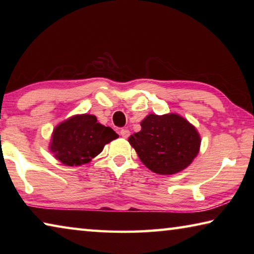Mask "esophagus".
Listing matches in <instances>:
<instances>
[{
	"instance_id": "34e87169",
	"label": "esophagus",
	"mask_w": 254,
	"mask_h": 254,
	"mask_svg": "<svg viewBox=\"0 0 254 254\" xmlns=\"http://www.w3.org/2000/svg\"><path fill=\"white\" fill-rule=\"evenodd\" d=\"M120 133H121V135L123 137H126V139H127V137L130 136V131H128L127 128H122L121 132H120Z\"/></svg>"
}]
</instances>
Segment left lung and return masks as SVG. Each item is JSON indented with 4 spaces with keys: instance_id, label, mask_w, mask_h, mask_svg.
<instances>
[{
    "instance_id": "8db88e82",
    "label": "left lung",
    "mask_w": 254,
    "mask_h": 254,
    "mask_svg": "<svg viewBox=\"0 0 254 254\" xmlns=\"http://www.w3.org/2000/svg\"><path fill=\"white\" fill-rule=\"evenodd\" d=\"M141 131L128 137L143 165L159 175H174L190 165L199 152L195 127L178 114H149Z\"/></svg>"
}]
</instances>
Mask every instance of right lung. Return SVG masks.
I'll use <instances>...</instances> for the list:
<instances>
[{"mask_svg": "<svg viewBox=\"0 0 254 254\" xmlns=\"http://www.w3.org/2000/svg\"><path fill=\"white\" fill-rule=\"evenodd\" d=\"M119 135L97 122L95 115H74L55 127L50 151L66 166L87 163L102 152L104 145Z\"/></svg>", "mask_w": 254, "mask_h": 254, "instance_id": "1", "label": "right lung"}]
</instances>
